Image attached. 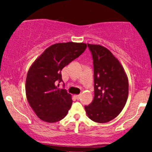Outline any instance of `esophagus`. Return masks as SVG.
<instances>
[{
  "label": "esophagus",
  "mask_w": 152,
  "mask_h": 152,
  "mask_svg": "<svg viewBox=\"0 0 152 152\" xmlns=\"http://www.w3.org/2000/svg\"><path fill=\"white\" fill-rule=\"evenodd\" d=\"M74 96H75V98H76V99H78H78H81V96L79 94V95H74Z\"/></svg>",
  "instance_id": "34e87169"
}]
</instances>
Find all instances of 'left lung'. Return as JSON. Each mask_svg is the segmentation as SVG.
I'll list each match as a JSON object with an SVG mask.
<instances>
[{
	"label": "left lung",
	"mask_w": 152,
	"mask_h": 152,
	"mask_svg": "<svg viewBox=\"0 0 152 152\" xmlns=\"http://www.w3.org/2000/svg\"><path fill=\"white\" fill-rule=\"evenodd\" d=\"M94 60V97L85 106L88 117L97 123H106L116 118L126 104L129 80L123 66L109 49L89 44Z\"/></svg>",
	"instance_id": "1"
}]
</instances>
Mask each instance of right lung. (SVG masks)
Segmentation results:
<instances>
[{"instance_id":"obj_1","label":"right lung","mask_w":152,"mask_h":152,"mask_svg":"<svg viewBox=\"0 0 152 152\" xmlns=\"http://www.w3.org/2000/svg\"><path fill=\"white\" fill-rule=\"evenodd\" d=\"M84 43H58L47 48L29 68L26 94L29 105L40 119L48 123L61 121L72 105L71 94L59 88L61 70L84 52ZM59 85V84H58Z\"/></svg>"}]
</instances>
